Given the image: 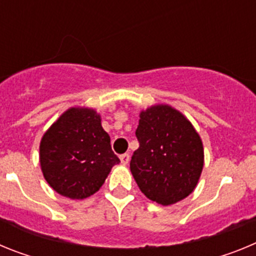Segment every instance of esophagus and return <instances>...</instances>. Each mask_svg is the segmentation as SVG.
<instances>
[{"mask_svg": "<svg viewBox=\"0 0 256 256\" xmlns=\"http://www.w3.org/2000/svg\"><path fill=\"white\" fill-rule=\"evenodd\" d=\"M119 158H120V162H122V164H123V165H126V164H128V162H130V154H126V152L122 154Z\"/></svg>", "mask_w": 256, "mask_h": 256, "instance_id": "34e87169", "label": "esophagus"}]
</instances>
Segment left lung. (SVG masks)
<instances>
[{
	"mask_svg": "<svg viewBox=\"0 0 256 256\" xmlns=\"http://www.w3.org/2000/svg\"><path fill=\"white\" fill-rule=\"evenodd\" d=\"M136 137L140 148L130 166L144 196L162 205L187 198L204 165L202 142L192 124L170 106H152L140 115Z\"/></svg>",
	"mask_w": 256,
	"mask_h": 256,
	"instance_id": "left-lung-1",
	"label": "left lung"
}]
</instances>
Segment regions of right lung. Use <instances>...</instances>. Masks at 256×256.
Wrapping results in <instances>:
<instances>
[{
  "instance_id": "add662e5",
  "label": "right lung",
  "mask_w": 256,
  "mask_h": 256,
  "mask_svg": "<svg viewBox=\"0 0 256 256\" xmlns=\"http://www.w3.org/2000/svg\"><path fill=\"white\" fill-rule=\"evenodd\" d=\"M40 168L47 183L69 198H86L100 190L120 160L112 152L110 136L100 115L91 108H70L44 133Z\"/></svg>"
}]
</instances>
